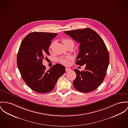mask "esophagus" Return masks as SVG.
I'll return each instance as SVG.
<instances>
[{"mask_svg":"<svg viewBox=\"0 0 128 128\" xmlns=\"http://www.w3.org/2000/svg\"><path fill=\"white\" fill-rule=\"evenodd\" d=\"M65 70H66V72H69V71H70V70H71V69H70V68H67V67L66 68Z\"/></svg>","mask_w":128,"mask_h":128,"instance_id":"esophagus-1","label":"esophagus"}]
</instances>
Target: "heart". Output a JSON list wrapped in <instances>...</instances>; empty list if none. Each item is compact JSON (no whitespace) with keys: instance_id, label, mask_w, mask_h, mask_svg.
Returning a JSON list of instances; mask_svg holds the SVG:
<instances>
[{"instance_id":"b5f03b06","label":"heart","mask_w":128,"mask_h":128,"mask_svg":"<svg viewBox=\"0 0 128 128\" xmlns=\"http://www.w3.org/2000/svg\"><path fill=\"white\" fill-rule=\"evenodd\" d=\"M62 42L64 44V46L66 47L67 46H72L73 47L74 46V42L72 40L68 39V38H64L62 40ZM54 41H53L50 45V48H51L52 46L54 44ZM72 59L71 57H68L66 58H60L59 59V61L61 63L64 64V65H68L69 63V60Z\"/></svg>"}]
</instances>
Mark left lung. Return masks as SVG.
<instances>
[{"label":"left lung","mask_w":128,"mask_h":128,"mask_svg":"<svg viewBox=\"0 0 128 128\" xmlns=\"http://www.w3.org/2000/svg\"><path fill=\"white\" fill-rule=\"evenodd\" d=\"M64 32L80 43L76 64H86L84 70H74L76 74L73 81L74 88L83 92L95 90L105 78L109 63V54L103 40L96 32L90 28Z\"/></svg>","instance_id":"8db88e82"}]
</instances>
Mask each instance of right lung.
Masks as SVG:
<instances>
[{
	"instance_id": "add662e5",
	"label": "right lung",
	"mask_w": 128,
	"mask_h": 128,
	"mask_svg": "<svg viewBox=\"0 0 128 128\" xmlns=\"http://www.w3.org/2000/svg\"><path fill=\"white\" fill-rule=\"evenodd\" d=\"M57 33L32 32L21 42L17 57V65L23 80L30 88L38 93L52 91L60 77L65 72L64 66L56 64L47 70L43 59L49 55L51 40Z\"/></svg>"
}]
</instances>
